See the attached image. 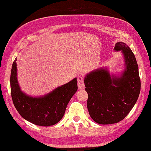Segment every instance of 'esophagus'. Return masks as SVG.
<instances>
[{
	"label": "esophagus",
	"mask_w": 151,
	"mask_h": 151,
	"mask_svg": "<svg viewBox=\"0 0 151 151\" xmlns=\"http://www.w3.org/2000/svg\"><path fill=\"white\" fill-rule=\"evenodd\" d=\"M77 81H78V87L79 89H83L85 87V84L83 82V78L82 76H78L77 78Z\"/></svg>",
	"instance_id": "34e87169"
}]
</instances>
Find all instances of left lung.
<instances>
[{"mask_svg": "<svg viewBox=\"0 0 151 151\" xmlns=\"http://www.w3.org/2000/svg\"><path fill=\"white\" fill-rule=\"evenodd\" d=\"M114 50L121 51L124 58V71L120 75H111L107 68H101L90 72L84 78L89 115L102 125L123 120L135 105L141 88L138 65L130 47L119 42Z\"/></svg>", "mask_w": 151, "mask_h": 151, "instance_id": "left-lung-1", "label": "left lung"}]
</instances>
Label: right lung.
Here are the masks:
<instances>
[{
  "instance_id": "1",
  "label": "right lung",
  "mask_w": 151,
  "mask_h": 151,
  "mask_svg": "<svg viewBox=\"0 0 151 151\" xmlns=\"http://www.w3.org/2000/svg\"><path fill=\"white\" fill-rule=\"evenodd\" d=\"M17 58L10 76L12 100L16 109L24 119L40 126L53 125L64 116L69 101L78 89L77 78L59 86L44 96L33 97L20 89L17 80Z\"/></svg>"
}]
</instances>
